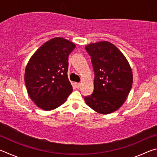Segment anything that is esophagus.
I'll return each instance as SVG.
<instances>
[{
  "instance_id": "34e87169",
  "label": "esophagus",
  "mask_w": 157,
  "mask_h": 157,
  "mask_svg": "<svg viewBox=\"0 0 157 157\" xmlns=\"http://www.w3.org/2000/svg\"><path fill=\"white\" fill-rule=\"evenodd\" d=\"M75 86H76V88H79V86H80V85H81V83H78V82H76V83H75Z\"/></svg>"
}]
</instances>
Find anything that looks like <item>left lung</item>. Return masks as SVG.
Wrapping results in <instances>:
<instances>
[{"instance_id": "obj_1", "label": "left lung", "mask_w": 157, "mask_h": 157, "mask_svg": "<svg viewBox=\"0 0 157 157\" xmlns=\"http://www.w3.org/2000/svg\"><path fill=\"white\" fill-rule=\"evenodd\" d=\"M94 71V89L85 96L86 105L102 114L118 110L132 89L133 75L128 61L118 48L109 41L85 46Z\"/></svg>"}]
</instances>
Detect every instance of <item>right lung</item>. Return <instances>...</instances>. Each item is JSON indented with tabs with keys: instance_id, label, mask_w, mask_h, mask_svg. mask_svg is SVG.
I'll list each match as a JSON object with an SVG mask.
<instances>
[{
	"instance_id": "add662e5",
	"label": "right lung",
	"mask_w": 157,
	"mask_h": 157,
	"mask_svg": "<svg viewBox=\"0 0 157 157\" xmlns=\"http://www.w3.org/2000/svg\"><path fill=\"white\" fill-rule=\"evenodd\" d=\"M75 47L67 39L56 37L42 45L29 60L25 71L26 89L41 109L57 108L72 92L67 75L68 59Z\"/></svg>"
}]
</instances>
